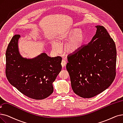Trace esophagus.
Masks as SVG:
<instances>
[{
	"label": "esophagus",
	"mask_w": 123,
	"mask_h": 123,
	"mask_svg": "<svg viewBox=\"0 0 123 123\" xmlns=\"http://www.w3.org/2000/svg\"><path fill=\"white\" fill-rule=\"evenodd\" d=\"M66 62L65 61V60H62V62H61V65H62V66L63 67H64L65 66V65H66Z\"/></svg>",
	"instance_id": "esophagus-1"
}]
</instances>
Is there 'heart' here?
I'll return each mask as SVG.
<instances>
[{
	"label": "heart",
	"mask_w": 123,
	"mask_h": 123,
	"mask_svg": "<svg viewBox=\"0 0 123 123\" xmlns=\"http://www.w3.org/2000/svg\"><path fill=\"white\" fill-rule=\"evenodd\" d=\"M85 38L83 31L78 29H72L69 31L65 36L61 40H67L69 38L64 46V50L67 53H74L76 52L82 46ZM53 49L56 52L60 50L59 45L57 43L53 44Z\"/></svg>",
	"instance_id": "obj_1"
}]
</instances>
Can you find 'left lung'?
I'll use <instances>...</instances> for the list:
<instances>
[{
	"label": "left lung",
	"instance_id": "1",
	"mask_svg": "<svg viewBox=\"0 0 123 123\" xmlns=\"http://www.w3.org/2000/svg\"><path fill=\"white\" fill-rule=\"evenodd\" d=\"M92 41L67 56L66 69L74 92L90 98L102 92L114 80L117 50L115 42L103 26L97 25Z\"/></svg>",
	"mask_w": 123,
	"mask_h": 123
}]
</instances>
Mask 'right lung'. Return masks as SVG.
<instances>
[{"label": "right lung", "instance_id": "add662e5", "mask_svg": "<svg viewBox=\"0 0 123 123\" xmlns=\"http://www.w3.org/2000/svg\"><path fill=\"white\" fill-rule=\"evenodd\" d=\"M18 34L14 35L6 51L5 74L9 83L28 97L43 99L53 92L52 83L62 69V58L45 53L32 59L24 58L18 50Z\"/></svg>", "mask_w": 123, "mask_h": 123}]
</instances>
